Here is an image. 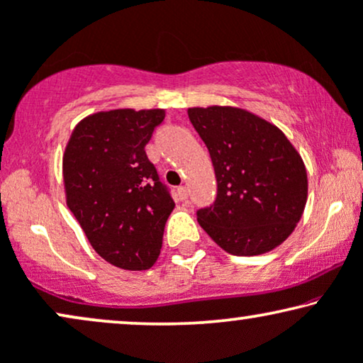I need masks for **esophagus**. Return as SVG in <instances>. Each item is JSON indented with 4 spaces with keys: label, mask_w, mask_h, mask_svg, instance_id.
<instances>
[{
    "label": "esophagus",
    "mask_w": 363,
    "mask_h": 363,
    "mask_svg": "<svg viewBox=\"0 0 363 363\" xmlns=\"http://www.w3.org/2000/svg\"><path fill=\"white\" fill-rule=\"evenodd\" d=\"M177 197L181 201H186L187 199V187L186 186H181L177 187Z\"/></svg>",
    "instance_id": "1"
}]
</instances>
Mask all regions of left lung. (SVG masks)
<instances>
[{
  "label": "left lung",
  "instance_id": "8db88e82",
  "mask_svg": "<svg viewBox=\"0 0 363 363\" xmlns=\"http://www.w3.org/2000/svg\"><path fill=\"white\" fill-rule=\"evenodd\" d=\"M187 116L213 160L218 196L197 223L229 255L256 256L295 231L308 197L303 159L274 123L229 105Z\"/></svg>",
  "mask_w": 363,
  "mask_h": 363
}]
</instances>
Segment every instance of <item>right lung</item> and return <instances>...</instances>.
Returning <instances> with one entry per match:
<instances>
[{
    "mask_svg": "<svg viewBox=\"0 0 363 363\" xmlns=\"http://www.w3.org/2000/svg\"><path fill=\"white\" fill-rule=\"evenodd\" d=\"M164 108H116L82 118L63 152L67 206L107 263L149 269L174 209L145 144Z\"/></svg>",
    "mask_w": 363,
    "mask_h": 363,
    "instance_id": "1",
    "label": "right lung"
}]
</instances>
